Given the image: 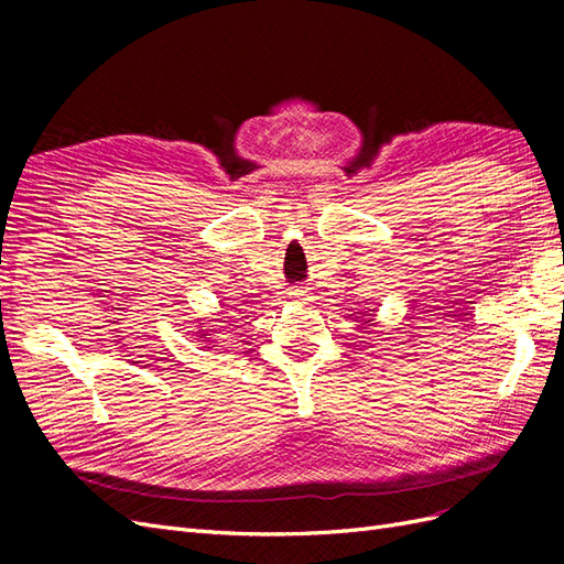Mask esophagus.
I'll use <instances>...</instances> for the list:
<instances>
[{
	"label": "esophagus",
	"mask_w": 564,
	"mask_h": 564,
	"mask_svg": "<svg viewBox=\"0 0 564 564\" xmlns=\"http://www.w3.org/2000/svg\"><path fill=\"white\" fill-rule=\"evenodd\" d=\"M289 296H292L294 301H305V296H308V292H305V289H292V292H289Z\"/></svg>",
	"instance_id": "1"
}]
</instances>
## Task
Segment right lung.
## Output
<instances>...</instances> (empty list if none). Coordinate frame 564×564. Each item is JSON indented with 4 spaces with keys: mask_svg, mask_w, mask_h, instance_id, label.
Listing matches in <instances>:
<instances>
[{
    "mask_svg": "<svg viewBox=\"0 0 564 564\" xmlns=\"http://www.w3.org/2000/svg\"><path fill=\"white\" fill-rule=\"evenodd\" d=\"M207 322H212V319H207ZM207 322H199V332H197V336L207 340V344H212L209 338H214V329H209V324H207Z\"/></svg>",
    "mask_w": 564,
    "mask_h": 564,
    "instance_id": "1",
    "label": "right lung"
}]
</instances>
